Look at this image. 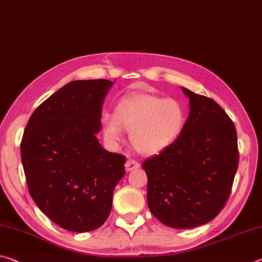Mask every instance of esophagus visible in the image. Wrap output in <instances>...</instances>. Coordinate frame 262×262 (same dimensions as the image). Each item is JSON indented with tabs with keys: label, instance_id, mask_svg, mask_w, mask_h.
I'll return each mask as SVG.
<instances>
[{
	"label": "esophagus",
	"instance_id": "esophagus-1",
	"mask_svg": "<svg viewBox=\"0 0 262 262\" xmlns=\"http://www.w3.org/2000/svg\"><path fill=\"white\" fill-rule=\"evenodd\" d=\"M124 167H126V171H132V170L139 169L140 168V163H139L138 161H135V160H128L126 162V164H124Z\"/></svg>",
	"mask_w": 262,
	"mask_h": 262
}]
</instances>
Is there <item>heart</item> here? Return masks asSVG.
<instances>
[{
	"instance_id": "heart-1",
	"label": "heart",
	"mask_w": 262,
	"mask_h": 262,
	"mask_svg": "<svg viewBox=\"0 0 262 262\" xmlns=\"http://www.w3.org/2000/svg\"><path fill=\"white\" fill-rule=\"evenodd\" d=\"M101 122L107 142H118L124 128L130 132V142L136 151L155 155L180 136L185 123V112L173 99L136 93L120 100L115 115L105 114Z\"/></svg>"
}]
</instances>
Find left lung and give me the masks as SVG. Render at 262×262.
<instances>
[{
	"label": "left lung",
	"instance_id": "1",
	"mask_svg": "<svg viewBox=\"0 0 262 262\" xmlns=\"http://www.w3.org/2000/svg\"><path fill=\"white\" fill-rule=\"evenodd\" d=\"M190 100L175 142L142 163L147 201L164 225L191 228L217 217L231 194L239 164L234 123L213 99L182 87Z\"/></svg>",
	"mask_w": 262,
	"mask_h": 262
}]
</instances>
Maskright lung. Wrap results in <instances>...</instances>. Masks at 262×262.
Instances as JSON below:
<instances>
[{
    "label": "right lung",
    "instance_id": "right-lung-1",
    "mask_svg": "<svg viewBox=\"0 0 262 262\" xmlns=\"http://www.w3.org/2000/svg\"><path fill=\"white\" fill-rule=\"evenodd\" d=\"M113 82L74 80L37 107L20 142L29 193L44 214L72 232H89L108 218L126 157L101 147L105 97Z\"/></svg>",
    "mask_w": 262,
    "mask_h": 262
}]
</instances>
